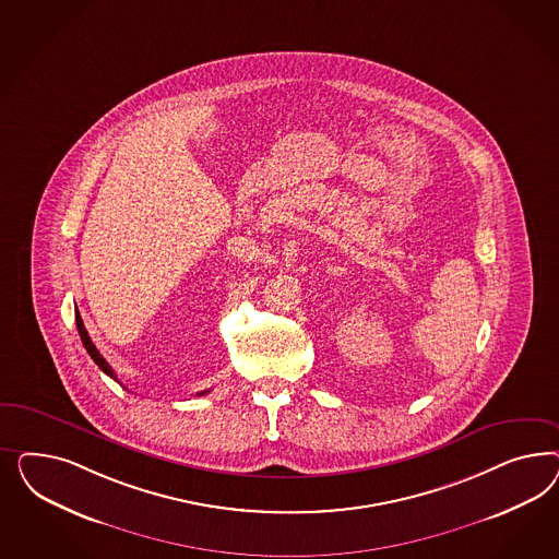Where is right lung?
I'll return each mask as SVG.
<instances>
[{
	"mask_svg": "<svg viewBox=\"0 0 559 559\" xmlns=\"http://www.w3.org/2000/svg\"><path fill=\"white\" fill-rule=\"evenodd\" d=\"M75 323H78V332H80V338H82V342H84L87 355L92 356V360H94V362L100 367L102 371L106 372L110 379L119 381V379H117V374H115V371H112V367H110V365L104 360V356L98 353V348L94 346V342H92V338L87 336V330H85V325L84 322H82V316H80V313H75ZM204 393H209V391H201L199 395H204Z\"/></svg>",
	"mask_w": 559,
	"mask_h": 559,
	"instance_id": "1",
	"label": "right lung"
}]
</instances>
